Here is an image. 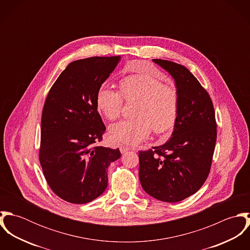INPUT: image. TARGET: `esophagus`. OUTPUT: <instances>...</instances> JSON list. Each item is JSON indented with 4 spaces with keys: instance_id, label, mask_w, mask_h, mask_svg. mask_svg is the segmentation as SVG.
I'll use <instances>...</instances> for the list:
<instances>
[{
    "instance_id": "34e87169",
    "label": "esophagus",
    "mask_w": 250,
    "mask_h": 250,
    "mask_svg": "<svg viewBox=\"0 0 250 250\" xmlns=\"http://www.w3.org/2000/svg\"><path fill=\"white\" fill-rule=\"evenodd\" d=\"M119 150H120V152L121 153H125V152H127V151H129L130 150V148L129 147H127V146H125V145H120L119 146Z\"/></svg>"
}]
</instances>
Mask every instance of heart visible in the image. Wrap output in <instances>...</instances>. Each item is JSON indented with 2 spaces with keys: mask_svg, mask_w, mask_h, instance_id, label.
Segmentation results:
<instances>
[{
  "mask_svg": "<svg viewBox=\"0 0 250 250\" xmlns=\"http://www.w3.org/2000/svg\"><path fill=\"white\" fill-rule=\"evenodd\" d=\"M123 99L137 101L134 108L136 118L111 125V142L136 145L148 137L151 129L157 135H165L174 128L178 117V90L154 75H128L119 81V91L102 84L96 94V106L108 120H115L121 114Z\"/></svg>",
  "mask_w": 250,
  "mask_h": 250,
  "instance_id": "b5f03b06",
  "label": "heart"
}]
</instances>
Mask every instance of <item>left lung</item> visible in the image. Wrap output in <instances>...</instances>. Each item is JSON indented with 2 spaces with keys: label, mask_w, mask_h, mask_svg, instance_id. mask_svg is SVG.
Returning <instances> with one entry per match:
<instances>
[{
  "label": "left lung",
  "mask_w": 250,
  "mask_h": 250,
  "mask_svg": "<svg viewBox=\"0 0 250 250\" xmlns=\"http://www.w3.org/2000/svg\"><path fill=\"white\" fill-rule=\"evenodd\" d=\"M153 61L175 80L178 117L167 143L139 152V175L149 195L179 202L195 193L209 176L216 142L214 105L188 68L166 60Z\"/></svg>",
  "instance_id": "obj_1"
}]
</instances>
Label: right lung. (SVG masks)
<instances>
[{"label": "right lung", "instance_id": "right-lung-1", "mask_svg": "<svg viewBox=\"0 0 250 250\" xmlns=\"http://www.w3.org/2000/svg\"><path fill=\"white\" fill-rule=\"evenodd\" d=\"M119 56L92 57L71 62L46 97L41 117L39 162L51 189L73 204L100 196L107 186V167L119 149L98 146L106 131L96 94L114 70Z\"/></svg>", "mask_w": 250, "mask_h": 250}]
</instances>
